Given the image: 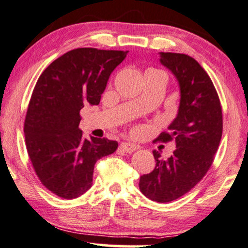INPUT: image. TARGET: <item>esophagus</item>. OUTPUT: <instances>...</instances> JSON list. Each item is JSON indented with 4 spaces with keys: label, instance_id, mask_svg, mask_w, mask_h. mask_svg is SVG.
<instances>
[{
    "label": "esophagus",
    "instance_id": "34e87169",
    "mask_svg": "<svg viewBox=\"0 0 248 248\" xmlns=\"http://www.w3.org/2000/svg\"><path fill=\"white\" fill-rule=\"evenodd\" d=\"M120 148L124 152H126V153H133L137 150V146L135 144H131V143H122L120 145Z\"/></svg>",
    "mask_w": 248,
    "mask_h": 248
}]
</instances>
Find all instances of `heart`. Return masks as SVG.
I'll return each mask as SVG.
<instances>
[{
	"mask_svg": "<svg viewBox=\"0 0 248 248\" xmlns=\"http://www.w3.org/2000/svg\"><path fill=\"white\" fill-rule=\"evenodd\" d=\"M146 71H153V72H162V71H160V70H155V69H148V70H146ZM164 74V72H163Z\"/></svg>",
	"mask_w": 248,
	"mask_h": 248,
	"instance_id": "1",
	"label": "heart"
}]
</instances>
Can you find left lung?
<instances>
[{
	"mask_svg": "<svg viewBox=\"0 0 248 248\" xmlns=\"http://www.w3.org/2000/svg\"><path fill=\"white\" fill-rule=\"evenodd\" d=\"M161 63L176 76L180 105L169 130L156 141L174 140L176 150L168 160L153 151L155 169L140 179L147 199L168 203L179 199L202 180L214 161L222 136V108L210 76L195 59L181 53L161 52Z\"/></svg>",
	"mask_w": 248,
	"mask_h": 248,
	"instance_id": "obj_1",
	"label": "left lung"
}]
</instances>
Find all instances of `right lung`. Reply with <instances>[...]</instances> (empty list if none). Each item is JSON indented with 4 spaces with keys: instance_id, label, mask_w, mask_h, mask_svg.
<instances>
[{
    "instance_id": "add662e5",
    "label": "right lung",
    "mask_w": 248,
    "mask_h": 248,
    "mask_svg": "<svg viewBox=\"0 0 248 248\" xmlns=\"http://www.w3.org/2000/svg\"><path fill=\"white\" fill-rule=\"evenodd\" d=\"M127 52L81 47L54 60L39 76L26 114V147L35 173L53 194L76 199L90 189L97 160L118 141L82 137L84 104L97 105L111 72Z\"/></svg>"
}]
</instances>
